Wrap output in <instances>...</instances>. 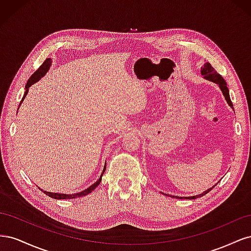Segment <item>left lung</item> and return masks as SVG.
I'll return each mask as SVG.
<instances>
[{
	"label": "left lung",
	"mask_w": 251,
	"mask_h": 251,
	"mask_svg": "<svg viewBox=\"0 0 251 251\" xmlns=\"http://www.w3.org/2000/svg\"><path fill=\"white\" fill-rule=\"evenodd\" d=\"M201 74L203 75V76L208 79V80H211L214 81L216 83H218L220 89H221L223 95L225 96V100L227 101V103H228L230 107L233 109V104L230 100V97H229V91H228V88H227L226 86V81L224 80V78L220 75L214 68L211 67V65L209 63H205L203 67H201V70H200ZM212 189V187L210 189H207L206 192H204L203 194H200V195H197V196H193V197H186V199H197V198H200V197H203L204 195H206L208 192H210ZM174 198V197H173ZM176 198H182V197H176Z\"/></svg>",
	"instance_id": "left-lung-1"
}]
</instances>
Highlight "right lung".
Returning a JSON list of instances; mask_svg holds the SVG:
<instances>
[{
	"label": "right lung",
	"instance_id": "add662e5",
	"mask_svg": "<svg viewBox=\"0 0 251 251\" xmlns=\"http://www.w3.org/2000/svg\"><path fill=\"white\" fill-rule=\"evenodd\" d=\"M50 66H51V59H50V58H47V59L45 60V62L43 63V65L39 68V69H37V70L31 75V77H30V78L28 79V81H27V85H26V87H25V89H26L25 94H24V96H23V98H22L21 103L23 102V100H24V98L26 97V95H27V93H28V91H29V87H31L34 82L39 81V80L44 76V75L46 74V72L49 70ZM21 103H20V104H21ZM105 166H107V164H104V168H103V171H102V174H101L100 178L98 179L94 184L91 185L89 188L85 189V191H83V192H80V193H78V194H74V195L56 194V193L53 194V193H49V192H44V194H46L47 196L51 197V198L57 199V200H58V199H74V198H79V197L86 196V195L90 194L92 191H94V189H95L98 185H100V183L101 182V177H102V175H103V173H104V171H105Z\"/></svg>",
	"mask_w": 251,
	"mask_h": 251
}]
</instances>
